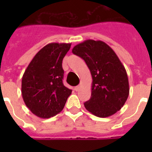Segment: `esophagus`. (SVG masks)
Segmentation results:
<instances>
[{"instance_id": "1", "label": "esophagus", "mask_w": 152, "mask_h": 152, "mask_svg": "<svg viewBox=\"0 0 152 152\" xmlns=\"http://www.w3.org/2000/svg\"><path fill=\"white\" fill-rule=\"evenodd\" d=\"M80 89V86H76V87H75V88H74V90L76 91H78Z\"/></svg>"}]
</instances>
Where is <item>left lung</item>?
Wrapping results in <instances>:
<instances>
[{
    "label": "left lung",
    "mask_w": 152,
    "mask_h": 152,
    "mask_svg": "<svg viewBox=\"0 0 152 152\" xmlns=\"http://www.w3.org/2000/svg\"><path fill=\"white\" fill-rule=\"evenodd\" d=\"M84 60L92 76L91 95L84 106L99 118L120 110L129 94L126 70L115 52L102 41L88 39L72 49Z\"/></svg>",
    "instance_id": "obj_1"
}]
</instances>
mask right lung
I'll use <instances>...</instances> for the list:
<instances>
[{
  "mask_svg": "<svg viewBox=\"0 0 152 152\" xmlns=\"http://www.w3.org/2000/svg\"><path fill=\"white\" fill-rule=\"evenodd\" d=\"M71 43L52 42L37 53L22 78L24 103L34 115L53 117L63 110L72 90L64 86L62 61Z\"/></svg>",
  "mask_w": 152,
  "mask_h": 152,
  "instance_id": "obj_1",
  "label": "right lung"
}]
</instances>
